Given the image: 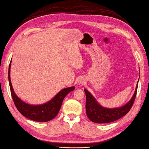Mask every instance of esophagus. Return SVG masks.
<instances>
[{"mask_svg": "<svg viewBox=\"0 0 149 149\" xmlns=\"http://www.w3.org/2000/svg\"><path fill=\"white\" fill-rule=\"evenodd\" d=\"M83 82H84V81H82V80H79V84H83Z\"/></svg>", "mask_w": 149, "mask_h": 149, "instance_id": "34e87169", "label": "esophagus"}]
</instances>
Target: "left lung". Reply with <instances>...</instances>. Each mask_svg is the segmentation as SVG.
Returning <instances> with one entry per match:
<instances>
[{"instance_id":"left-lung-1","label":"left lung","mask_w":149,"mask_h":149,"mask_svg":"<svg viewBox=\"0 0 149 149\" xmlns=\"http://www.w3.org/2000/svg\"><path fill=\"white\" fill-rule=\"evenodd\" d=\"M138 87L136 86L135 91L132 99L127 104L120 108H107L100 106L93 96L88 91L84 89L86 95V114L89 119L93 122L97 123H106L114 122L127 114L132 108L135 99Z\"/></svg>"}]
</instances>
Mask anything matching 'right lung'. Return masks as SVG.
Wrapping results in <instances>:
<instances>
[{
    "label": "right lung",
    "instance_id": "right-lung-1",
    "mask_svg": "<svg viewBox=\"0 0 149 149\" xmlns=\"http://www.w3.org/2000/svg\"><path fill=\"white\" fill-rule=\"evenodd\" d=\"M10 66L11 61L9 64L8 68V80L10 88L11 95L14 100V104L17 110L24 116L29 119L36 121V122H45L53 119L58 114L59 110L61 108L63 100L70 92L75 89V87L65 88L58 93L56 96L49 102L40 105H31L19 99L15 94L12 87L10 80Z\"/></svg>",
    "mask_w": 149,
    "mask_h": 149
}]
</instances>
